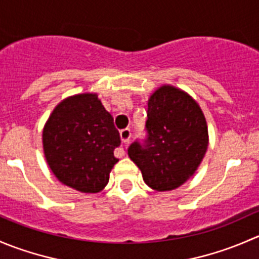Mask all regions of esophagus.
Instances as JSON below:
<instances>
[{"mask_svg":"<svg viewBox=\"0 0 259 259\" xmlns=\"http://www.w3.org/2000/svg\"><path fill=\"white\" fill-rule=\"evenodd\" d=\"M130 138H132V132H130V129L120 130V139H121L122 143L127 144V143L130 142ZM120 153H121V155H125L124 149H120Z\"/></svg>","mask_w":259,"mask_h":259,"instance_id":"obj_1","label":"esophagus"}]
</instances>
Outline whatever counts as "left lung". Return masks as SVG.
I'll list each match as a JSON object with an SVG mask.
<instances>
[{
	"mask_svg": "<svg viewBox=\"0 0 259 259\" xmlns=\"http://www.w3.org/2000/svg\"><path fill=\"white\" fill-rule=\"evenodd\" d=\"M148 139L127 154L145 184L158 192L179 188L194 176L209 144L208 125L199 104L173 85H161L148 100Z\"/></svg>",
	"mask_w": 259,
	"mask_h": 259,
	"instance_id": "left-lung-1",
	"label": "left lung"
}]
</instances>
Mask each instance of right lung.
<instances>
[{
    "label": "right lung",
    "instance_id": "1",
    "mask_svg": "<svg viewBox=\"0 0 259 259\" xmlns=\"http://www.w3.org/2000/svg\"><path fill=\"white\" fill-rule=\"evenodd\" d=\"M120 135L114 119L95 93L60 101L42 130L48 165L59 182L81 193H99L106 187L119 161L114 149Z\"/></svg>",
    "mask_w": 259,
    "mask_h": 259
}]
</instances>
